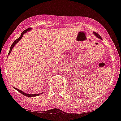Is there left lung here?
<instances>
[{"instance_id":"8db88e82","label":"left lung","mask_w":121,"mask_h":121,"mask_svg":"<svg viewBox=\"0 0 121 121\" xmlns=\"http://www.w3.org/2000/svg\"><path fill=\"white\" fill-rule=\"evenodd\" d=\"M94 35L96 37V38H99V39H101V40H102V38L101 36H100L98 34V33H95V32H94Z\"/></svg>"}]
</instances>
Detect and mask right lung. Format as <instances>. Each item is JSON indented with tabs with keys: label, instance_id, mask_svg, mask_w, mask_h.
I'll use <instances>...</instances> for the list:
<instances>
[{
	"label": "right lung",
	"instance_id": "add662e5",
	"mask_svg": "<svg viewBox=\"0 0 121 121\" xmlns=\"http://www.w3.org/2000/svg\"><path fill=\"white\" fill-rule=\"evenodd\" d=\"M30 30H31V28H28V29H27L23 31V32H22V33H21V35H20L19 38H18L17 39H16V40H15V41L13 42V43H12V45H11V46H10V50H9V53H8V55H9V54H10V52H12V51L13 48L14 46H15V45H16V44L19 41L20 39H21L22 38V37H23V35L25 34V33H27V32H29V31ZM15 88V89H16V90H17L18 92H19L20 93H21V94H22V95H25V96H27V97H34V96H39V95H41V94H42V93H41V94H26V93H25V92L22 91H20V90H19V89H17V88Z\"/></svg>",
	"mask_w": 121,
	"mask_h": 121
}]
</instances>
